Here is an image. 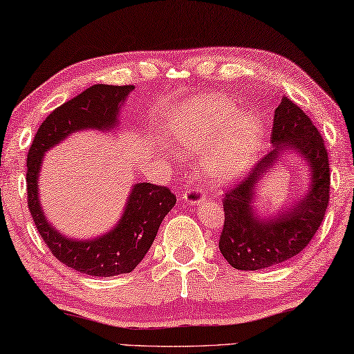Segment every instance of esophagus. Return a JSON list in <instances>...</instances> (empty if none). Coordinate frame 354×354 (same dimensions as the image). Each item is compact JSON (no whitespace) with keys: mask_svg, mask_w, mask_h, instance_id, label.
I'll use <instances>...</instances> for the list:
<instances>
[{"mask_svg":"<svg viewBox=\"0 0 354 354\" xmlns=\"http://www.w3.org/2000/svg\"><path fill=\"white\" fill-rule=\"evenodd\" d=\"M183 201L191 205H198L202 201H205L204 193L196 187H188L187 191L183 193Z\"/></svg>","mask_w":354,"mask_h":354,"instance_id":"obj_1","label":"esophagus"}]
</instances>
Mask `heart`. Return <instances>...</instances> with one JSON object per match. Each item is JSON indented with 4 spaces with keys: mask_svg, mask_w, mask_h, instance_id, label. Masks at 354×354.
<instances>
[{
    "mask_svg": "<svg viewBox=\"0 0 354 354\" xmlns=\"http://www.w3.org/2000/svg\"><path fill=\"white\" fill-rule=\"evenodd\" d=\"M172 147L198 161L213 187L240 178L257 158L263 125L252 111H240L227 97H201L182 103L161 127Z\"/></svg>",
    "mask_w": 354,
    "mask_h": 354,
    "instance_id": "1",
    "label": "heart"
}]
</instances>
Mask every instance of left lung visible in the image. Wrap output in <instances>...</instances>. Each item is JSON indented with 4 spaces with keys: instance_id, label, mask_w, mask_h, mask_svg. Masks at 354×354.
<instances>
[{
    "instance_id": "left-lung-1",
    "label": "left lung",
    "mask_w": 354,
    "mask_h": 354,
    "mask_svg": "<svg viewBox=\"0 0 354 354\" xmlns=\"http://www.w3.org/2000/svg\"><path fill=\"white\" fill-rule=\"evenodd\" d=\"M271 144L273 149L223 201L219 251L236 270H262L290 260L309 245L326 213L331 174L324 141L309 115L287 97L281 98L274 111ZM286 151L297 153L308 165V191L293 206L262 218L253 205L257 188L276 164H281Z\"/></svg>"
}]
</instances>
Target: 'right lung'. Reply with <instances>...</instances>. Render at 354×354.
Instances as JSON below:
<instances>
[{
	"label": "right lung",
	"instance_id": "add662e5",
	"mask_svg": "<svg viewBox=\"0 0 354 354\" xmlns=\"http://www.w3.org/2000/svg\"><path fill=\"white\" fill-rule=\"evenodd\" d=\"M135 86L94 84L56 108L34 136L28 152L26 189L34 224L53 256L83 274L109 277L131 273L152 246L165 216L176 205L169 188L135 183L119 223L95 239L75 240L59 234L46 219L39 201L40 166L46 150L75 131H111L119 124V111Z\"/></svg>",
	"mask_w": 354,
	"mask_h": 354
}]
</instances>
